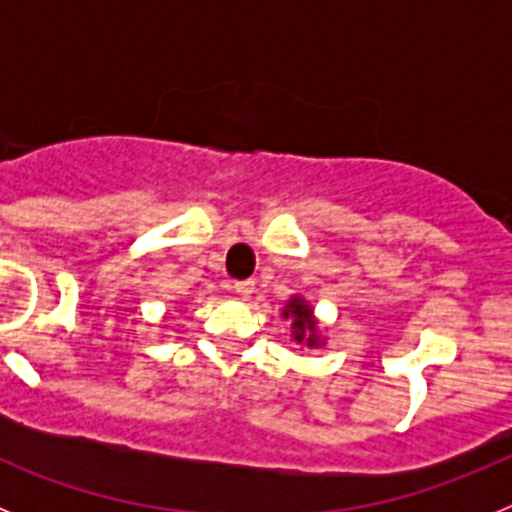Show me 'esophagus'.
Here are the masks:
<instances>
[{
    "mask_svg": "<svg viewBox=\"0 0 512 512\" xmlns=\"http://www.w3.org/2000/svg\"><path fill=\"white\" fill-rule=\"evenodd\" d=\"M233 289L241 297H251L253 289H256V282L253 279H238V282H233Z\"/></svg>",
    "mask_w": 512,
    "mask_h": 512,
    "instance_id": "obj_1",
    "label": "esophagus"
}]
</instances>
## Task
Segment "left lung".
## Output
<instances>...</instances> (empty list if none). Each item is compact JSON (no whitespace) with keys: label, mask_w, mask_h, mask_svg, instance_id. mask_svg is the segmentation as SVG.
<instances>
[{"label":"left lung","mask_w":512,"mask_h":512,"mask_svg":"<svg viewBox=\"0 0 512 512\" xmlns=\"http://www.w3.org/2000/svg\"><path fill=\"white\" fill-rule=\"evenodd\" d=\"M284 315H292V336H295L297 343L307 341V346L315 343V336H310V330H315V323H312V315H310V307L295 297V300H289V307L284 310Z\"/></svg>","instance_id":"1"}]
</instances>
